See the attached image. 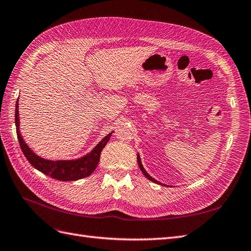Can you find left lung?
I'll use <instances>...</instances> for the list:
<instances>
[{"label": "left lung", "mask_w": 251, "mask_h": 251, "mask_svg": "<svg viewBox=\"0 0 251 251\" xmlns=\"http://www.w3.org/2000/svg\"><path fill=\"white\" fill-rule=\"evenodd\" d=\"M138 164H139V166H140V169L142 170V173H143V175H144L148 180H150L151 182H153V183H155V184H159V185H164L163 183H160L159 181H156V180H154V178L152 177V176H150L149 175H148V173L147 171L145 170V168L143 167V164H142V162H141V157H140V154L138 153Z\"/></svg>", "instance_id": "left-lung-1"}]
</instances>
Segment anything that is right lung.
I'll list each match as a JSON object with an SVG mask.
<instances>
[{
    "mask_svg": "<svg viewBox=\"0 0 251 251\" xmlns=\"http://www.w3.org/2000/svg\"><path fill=\"white\" fill-rule=\"evenodd\" d=\"M14 123L17 127V135L21 149L31 165L42 174L51 176L55 180L68 182L77 181L90 176L96 170L100 162V155L103 148L109 141L112 132L108 133L104 139L99 142V144L85 155L73 160H47L32 151L24 141L20 131V114H19V99L16 104V114H14Z\"/></svg>",
    "mask_w": 251,
    "mask_h": 251,
    "instance_id": "1",
    "label": "right lung"
}]
</instances>
